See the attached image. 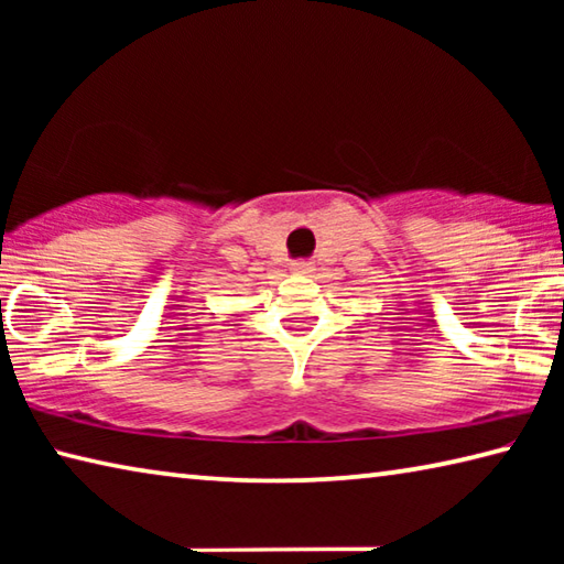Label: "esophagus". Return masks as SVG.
I'll list each match as a JSON object with an SVG mask.
<instances>
[{
  "mask_svg": "<svg viewBox=\"0 0 564 564\" xmlns=\"http://www.w3.org/2000/svg\"><path fill=\"white\" fill-rule=\"evenodd\" d=\"M289 269H291L293 275H308V273H313V263H308V261H293Z\"/></svg>",
  "mask_w": 564,
  "mask_h": 564,
  "instance_id": "34e87169",
  "label": "esophagus"
}]
</instances>
